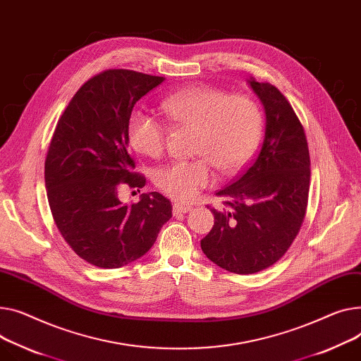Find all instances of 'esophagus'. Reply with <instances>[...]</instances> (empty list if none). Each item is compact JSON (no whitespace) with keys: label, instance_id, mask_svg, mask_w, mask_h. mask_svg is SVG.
Masks as SVG:
<instances>
[{"label":"esophagus","instance_id":"1","mask_svg":"<svg viewBox=\"0 0 361 361\" xmlns=\"http://www.w3.org/2000/svg\"><path fill=\"white\" fill-rule=\"evenodd\" d=\"M191 210V206L181 204V203H174L173 204V213L174 214H181V213H188Z\"/></svg>","mask_w":361,"mask_h":361}]
</instances>
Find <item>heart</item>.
Returning a JSON list of instances; mask_svg holds the SVG:
<instances>
[{"label":"heart","mask_w":361,"mask_h":361,"mask_svg":"<svg viewBox=\"0 0 361 361\" xmlns=\"http://www.w3.org/2000/svg\"><path fill=\"white\" fill-rule=\"evenodd\" d=\"M159 107L171 123L193 129V154L200 155L173 161L154 173V184L177 202L193 200L202 188L212 185L213 166L222 174L238 171L258 143L262 114L248 95L193 85L166 95ZM128 137L139 154L158 158L165 149L166 129L154 114L133 111Z\"/></svg>","instance_id":"b5f03b06"}]
</instances>
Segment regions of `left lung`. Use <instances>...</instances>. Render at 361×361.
I'll use <instances>...</instances> for the list:
<instances>
[{
  "mask_svg": "<svg viewBox=\"0 0 361 361\" xmlns=\"http://www.w3.org/2000/svg\"><path fill=\"white\" fill-rule=\"evenodd\" d=\"M266 110V133L255 158L232 184L216 191L222 210L212 209L214 225L202 239L206 257L236 274H254L277 262L303 224L310 158L293 107L269 82L250 80Z\"/></svg>",
  "mask_w": 361,
  "mask_h": 361,
  "instance_id": "left-lung-1",
  "label": "left lung"
}]
</instances>
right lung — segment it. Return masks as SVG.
Returning a JSON list of instances; mask_svg holds the SVG:
<instances>
[{
  "mask_svg": "<svg viewBox=\"0 0 361 361\" xmlns=\"http://www.w3.org/2000/svg\"><path fill=\"white\" fill-rule=\"evenodd\" d=\"M164 77L107 69L90 78L58 120L44 159L47 202L66 244L100 269H118L147 254L173 206L162 195L123 204L118 190L142 188L128 122L143 95Z\"/></svg>",
  "mask_w": 361,
  "mask_h": 361,
  "instance_id": "right-lung-1",
  "label": "right lung"
}]
</instances>
